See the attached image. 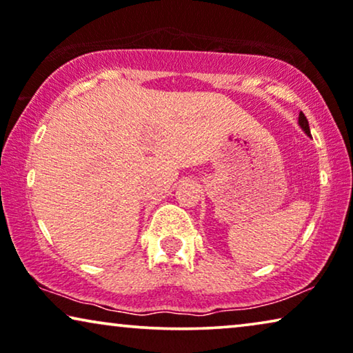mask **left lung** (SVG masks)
Returning <instances> with one entry per match:
<instances>
[{
	"label": "left lung",
	"instance_id": "8db88e82",
	"mask_svg": "<svg viewBox=\"0 0 353 353\" xmlns=\"http://www.w3.org/2000/svg\"><path fill=\"white\" fill-rule=\"evenodd\" d=\"M299 123H301V127L303 128V132H305L307 134H310V127H308V120L305 115H303V112L299 114Z\"/></svg>",
	"mask_w": 353,
	"mask_h": 353
}]
</instances>
